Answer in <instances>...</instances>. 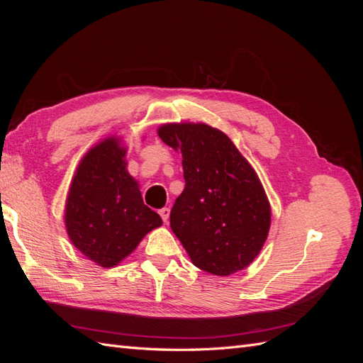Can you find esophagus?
Here are the masks:
<instances>
[{"label": "esophagus", "instance_id": "34e87169", "mask_svg": "<svg viewBox=\"0 0 363 363\" xmlns=\"http://www.w3.org/2000/svg\"><path fill=\"white\" fill-rule=\"evenodd\" d=\"M159 215L162 216L163 223H168V219H169V208H168V207H163V208H160V211H159Z\"/></svg>", "mask_w": 363, "mask_h": 363}]
</instances>
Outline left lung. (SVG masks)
<instances>
[{
	"label": "left lung",
	"instance_id": "obj_1",
	"mask_svg": "<svg viewBox=\"0 0 363 363\" xmlns=\"http://www.w3.org/2000/svg\"><path fill=\"white\" fill-rule=\"evenodd\" d=\"M159 136L183 157L186 184L169 223L194 265L215 276L247 268L271 224L255 169L227 135L206 124H167Z\"/></svg>",
	"mask_w": 363,
	"mask_h": 363
}]
</instances>
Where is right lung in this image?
Returning a JSON list of instances; mask_svg holds the SVG:
<instances>
[{
  "label": "right lung",
  "instance_id": "obj_1",
  "mask_svg": "<svg viewBox=\"0 0 363 363\" xmlns=\"http://www.w3.org/2000/svg\"><path fill=\"white\" fill-rule=\"evenodd\" d=\"M125 148L106 139L82 159L67 200L65 223L71 242L100 267L127 257L162 218L144 204L125 169Z\"/></svg>",
  "mask_w": 363,
  "mask_h": 363
}]
</instances>
